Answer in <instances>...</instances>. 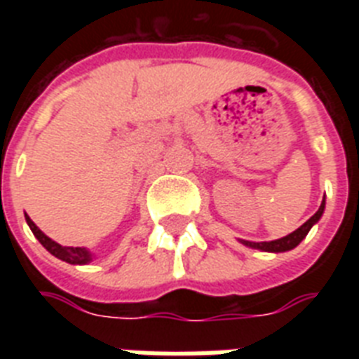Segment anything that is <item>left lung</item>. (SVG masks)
Returning <instances> with one entry per match:
<instances>
[{"label": "left lung", "mask_w": 359, "mask_h": 359, "mask_svg": "<svg viewBox=\"0 0 359 359\" xmlns=\"http://www.w3.org/2000/svg\"><path fill=\"white\" fill-rule=\"evenodd\" d=\"M324 207H326V201L323 199L320 203V208H318L317 212L313 214L311 218L307 219L306 224L298 227L294 233H290V235L283 236V238H278V240H272V242H248V240H242V244L250 245L253 250H261V251H272V253H281V251H289V250H294L296 245L300 244L302 240L306 238L309 229H311L313 225L317 224L320 216L324 212Z\"/></svg>", "instance_id": "left-lung-1"}]
</instances>
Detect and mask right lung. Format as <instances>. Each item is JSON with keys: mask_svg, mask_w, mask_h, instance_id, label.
I'll return each mask as SVG.
<instances>
[{"mask_svg": "<svg viewBox=\"0 0 359 359\" xmlns=\"http://www.w3.org/2000/svg\"><path fill=\"white\" fill-rule=\"evenodd\" d=\"M25 222L29 225V229L33 231V235L36 236V240H39L53 257H57V259L69 262V264H87V262L91 261V251L86 250V248H69V245H61L57 244V242H53L52 238H48V236L31 222V218L27 214H25Z\"/></svg>", "mask_w": 359, "mask_h": 359, "instance_id": "1", "label": "right lung"}]
</instances>
